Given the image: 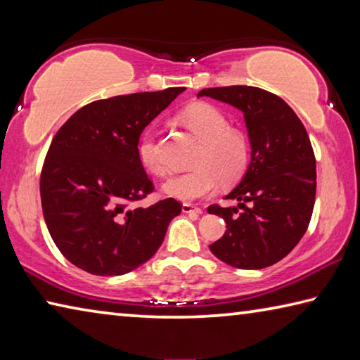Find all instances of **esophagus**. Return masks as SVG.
<instances>
[{"mask_svg":"<svg viewBox=\"0 0 360 360\" xmlns=\"http://www.w3.org/2000/svg\"><path fill=\"white\" fill-rule=\"evenodd\" d=\"M182 212H186V214H202L203 210L198 208V206H193L191 203H184L182 205Z\"/></svg>","mask_w":360,"mask_h":360,"instance_id":"obj_1","label":"esophagus"}]
</instances>
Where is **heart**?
Segmentation results:
<instances>
[{
    "label": "heart",
    "instance_id": "obj_1",
    "mask_svg": "<svg viewBox=\"0 0 360 360\" xmlns=\"http://www.w3.org/2000/svg\"><path fill=\"white\" fill-rule=\"evenodd\" d=\"M181 124L200 139L195 168L174 176L163 186L174 198L197 200L211 195L222 184H233L249 165L251 148L245 133L229 125V119L221 109L210 103H193L179 114ZM138 155L143 167L155 176H165L168 167L162 160L154 135H144L138 146Z\"/></svg>",
    "mask_w": 360,
    "mask_h": 360
}]
</instances>
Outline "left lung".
<instances>
[{
    "mask_svg": "<svg viewBox=\"0 0 360 360\" xmlns=\"http://www.w3.org/2000/svg\"><path fill=\"white\" fill-rule=\"evenodd\" d=\"M238 108L251 139L245 178L225 200L238 205L208 206L227 230L210 245L225 264L259 270L284 259L307 231L316 198V157L302 120L278 95L249 85L200 90Z\"/></svg>",
    "mask_w": 360,
    "mask_h": 360,
    "instance_id": "obj_1",
    "label": "left lung"
}]
</instances>
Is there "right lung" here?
I'll return each mask as SVG.
<instances>
[{"label": "right lung", "instance_id": "add662e5", "mask_svg": "<svg viewBox=\"0 0 360 360\" xmlns=\"http://www.w3.org/2000/svg\"><path fill=\"white\" fill-rule=\"evenodd\" d=\"M184 90L96 100L56 133L41 172V205L49 233L72 265L98 276L124 275L160 248L182 205L174 198L149 208L136 205L155 188L138 143Z\"/></svg>", "mask_w": 360, "mask_h": 360}]
</instances>
